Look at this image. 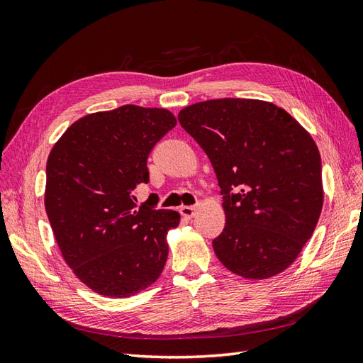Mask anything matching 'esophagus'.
Masks as SVG:
<instances>
[{
    "mask_svg": "<svg viewBox=\"0 0 363 363\" xmlns=\"http://www.w3.org/2000/svg\"><path fill=\"white\" fill-rule=\"evenodd\" d=\"M179 212H181L182 217L191 218V217H195V213H196V207H195V206H181Z\"/></svg>",
    "mask_w": 363,
    "mask_h": 363,
    "instance_id": "obj_1",
    "label": "esophagus"
}]
</instances>
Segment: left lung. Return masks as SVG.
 <instances>
[{"label":"left lung","instance_id":"1","mask_svg":"<svg viewBox=\"0 0 363 363\" xmlns=\"http://www.w3.org/2000/svg\"><path fill=\"white\" fill-rule=\"evenodd\" d=\"M217 174L226 225L213 251L230 272L267 279L289 268L323 207L321 157L311 134L259 99L196 103L177 115Z\"/></svg>","mask_w":363,"mask_h":363}]
</instances>
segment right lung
Masks as SVG:
<instances>
[{"mask_svg":"<svg viewBox=\"0 0 363 363\" xmlns=\"http://www.w3.org/2000/svg\"><path fill=\"white\" fill-rule=\"evenodd\" d=\"M167 109L126 104L74 121L46 162L45 209L65 262L99 295L126 298L156 282L179 213L137 206L146 160L169 129Z\"/></svg>","mask_w":363,"mask_h":363,"instance_id":"add662e5","label":"right lung"}]
</instances>
